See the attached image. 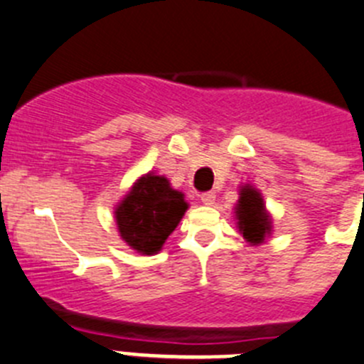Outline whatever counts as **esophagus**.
Instances as JSON below:
<instances>
[{
  "instance_id": "1",
  "label": "esophagus",
  "mask_w": 364,
  "mask_h": 364,
  "mask_svg": "<svg viewBox=\"0 0 364 364\" xmlns=\"http://www.w3.org/2000/svg\"><path fill=\"white\" fill-rule=\"evenodd\" d=\"M200 200H202V202L205 203V205H213L214 200H216V195H214L213 191H207V193H203L202 196H200Z\"/></svg>"
}]
</instances>
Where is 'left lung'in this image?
<instances>
[{
	"label": "left lung",
	"mask_w": 364,
	"mask_h": 364,
	"mask_svg": "<svg viewBox=\"0 0 364 364\" xmlns=\"http://www.w3.org/2000/svg\"><path fill=\"white\" fill-rule=\"evenodd\" d=\"M237 228L250 245H262L272 234V216L254 186H243L236 203Z\"/></svg>",
	"instance_id": "obj_1"
}]
</instances>
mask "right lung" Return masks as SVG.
<instances>
[{
    "label": "right lung",
    "mask_w": 364,
    "mask_h": 364,
    "mask_svg": "<svg viewBox=\"0 0 364 364\" xmlns=\"http://www.w3.org/2000/svg\"><path fill=\"white\" fill-rule=\"evenodd\" d=\"M188 210L184 195L166 176L146 173L134 182L117 203L116 225L130 248L143 255L157 254Z\"/></svg>",
    "instance_id": "1"
}]
</instances>
